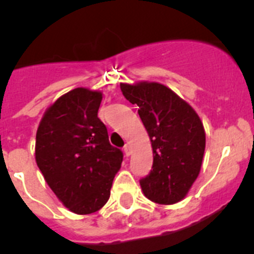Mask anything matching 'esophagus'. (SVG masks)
I'll return each instance as SVG.
<instances>
[{"instance_id":"obj_1","label":"esophagus","mask_w":254,"mask_h":254,"mask_svg":"<svg viewBox=\"0 0 254 254\" xmlns=\"http://www.w3.org/2000/svg\"><path fill=\"white\" fill-rule=\"evenodd\" d=\"M124 153H125V155H127V156H129L130 154H131V149H130L129 144H125V145H124Z\"/></svg>"}]
</instances>
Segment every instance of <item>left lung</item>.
I'll use <instances>...</instances> for the list:
<instances>
[{"instance_id":"obj_1","label":"left lung","mask_w":254,"mask_h":254,"mask_svg":"<svg viewBox=\"0 0 254 254\" xmlns=\"http://www.w3.org/2000/svg\"><path fill=\"white\" fill-rule=\"evenodd\" d=\"M120 89L139 106L153 148V167L140 179L144 195L158 204L181 202L198 178L204 155L205 131L198 114L158 82L120 84Z\"/></svg>"}]
</instances>
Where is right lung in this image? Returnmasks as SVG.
<instances>
[{
    "label": "right lung",
    "instance_id": "add662e5",
    "mask_svg": "<svg viewBox=\"0 0 254 254\" xmlns=\"http://www.w3.org/2000/svg\"><path fill=\"white\" fill-rule=\"evenodd\" d=\"M103 94L77 87L63 95L45 113L36 132L39 169L63 204L76 214L105 205L123 151L109 141L98 118Z\"/></svg>",
    "mask_w": 254,
    "mask_h": 254
}]
</instances>
